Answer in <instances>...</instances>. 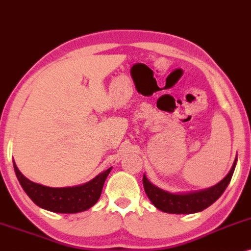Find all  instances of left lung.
<instances>
[{"mask_svg":"<svg viewBox=\"0 0 251 251\" xmlns=\"http://www.w3.org/2000/svg\"><path fill=\"white\" fill-rule=\"evenodd\" d=\"M236 161L233 162L231 171L229 172L225 178L219 181L215 186L207 188V190L198 191V192H191L184 194H174L166 192L161 188L156 187L155 185L151 184L149 180L143 176V187H145V192L153 202L154 206L156 209L163 211L167 213H196L201 212L212 205L219 197L223 194L225 188L229 185L230 180L232 178L233 171L236 167Z\"/></svg>","mask_w":251,"mask_h":251,"instance_id":"1","label":"left lung"}]
</instances>
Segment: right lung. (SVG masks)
I'll list each match as a JSON object with an SVG mask.
<instances>
[{"label":"right lung","instance_id":"right-lung-1","mask_svg":"<svg viewBox=\"0 0 251 251\" xmlns=\"http://www.w3.org/2000/svg\"><path fill=\"white\" fill-rule=\"evenodd\" d=\"M111 168L98 174L91 181L73 187L53 188L27 179L14 162V170L22 188L38 206L58 213H77L90 209L100 199L106 176Z\"/></svg>","mask_w":251,"mask_h":251}]
</instances>
